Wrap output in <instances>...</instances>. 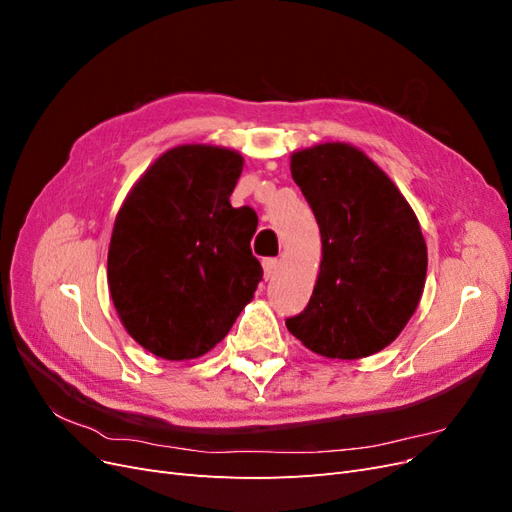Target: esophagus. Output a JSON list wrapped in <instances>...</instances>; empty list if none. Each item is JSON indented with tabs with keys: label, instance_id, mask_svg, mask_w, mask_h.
<instances>
[{
	"label": "esophagus",
	"instance_id": "obj_1",
	"mask_svg": "<svg viewBox=\"0 0 512 512\" xmlns=\"http://www.w3.org/2000/svg\"><path fill=\"white\" fill-rule=\"evenodd\" d=\"M277 267H280V260H277V258H265V260H262V269H265L267 280H271V277L277 273Z\"/></svg>",
	"mask_w": 512,
	"mask_h": 512
}]
</instances>
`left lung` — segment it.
Instances as JSON below:
<instances>
[{
  "mask_svg": "<svg viewBox=\"0 0 512 512\" xmlns=\"http://www.w3.org/2000/svg\"><path fill=\"white\" fill-rule=\"evenodd\" d=\"M322 239L320 273L288 331L327 359L354 361L395 342L423 297L427 245L416 213L384 170L348 143L290 156Z\"/></svg>",
  "mask_w": 512,
  "mask_h": 512,
  "instance_id": "obj_1",
  "label": "left lung"
}]
</instances>
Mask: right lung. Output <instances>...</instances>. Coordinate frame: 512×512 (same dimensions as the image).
<instances>
[{"instance_id":"right-lung-1","label":"right lung","mask_w":512,"mask_h":512,"mask_svg":"<svg viewBox=\"0 0 512 512\" xmlns=\"http://www.w3.org/2000/svg\"><path fill=\"white\" fill-rule=\"evenodd\" d=\"M243 156L215 145L168 149L115 218L106 277L134 342L166 361L218 346L262 280L250 241L258 218L230 194Z\"/></svg>"}]
</instances>
